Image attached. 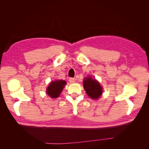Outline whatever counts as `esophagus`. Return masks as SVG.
Returning <instances> with one entry per match:
<instances>
[{"mask_svg": "<svg viewBox=\"0 0 149 149\" xmlns=\"http://www.w3.org/2000/svg\"><path fill=\"white\" fill-rule=\"evenodd\" d=\"M74 81H75V79L73 78H70V79H69V81L71 83H73L74 82Z\"/></svg>", "mask_w": 149, "mask_h": 149, "instance_id": "1", "label": "esophagus"}]
</instances>
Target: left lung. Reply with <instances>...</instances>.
I'll use <instances>...</instances> for the list:
<instances>
[{"mask_svg": "<svg viewBox=\"0 0 149 149\" xmlns=\"http://www.w3.org/2000/svg\"><path fill=\"white\" fill-rule=\"evenodd\" d=\"M83 85L86 92L90 97L93 100L100 98L102 93V88L97 81L89 76L84 79Z\"/></svg>", "mask_w": 149, "mask_h": 149, "instance_id": "1", "label": "left lung"}]
</instances>
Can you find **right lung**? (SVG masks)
<instances>
[{"instance_id": "add662e5", "label": "right lung", "mask_w": 149, "mask_h": 149, "mask_svg": "<svg viewBox=\"0 0 149 149\" xmlns=\"http://www.w3.org/2000/svg\"><path fill=\"white\" fill-rule=\"evenodd\" d=\"M66 82L64 80H56L52 81L47 89V93L52 98H56L60 96Z\"/></svg>"}]
</instances>
